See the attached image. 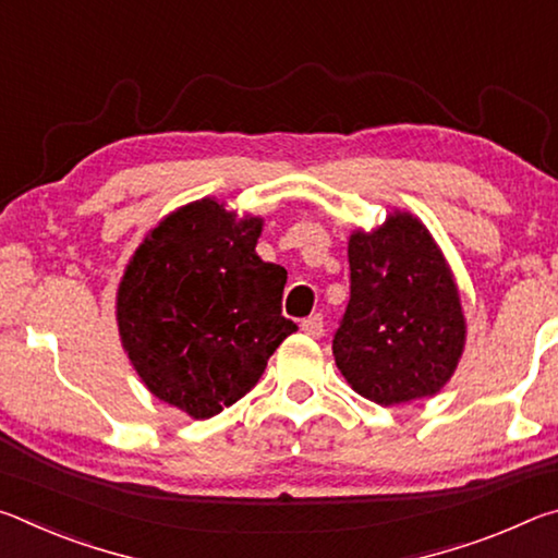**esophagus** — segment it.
<instances>
[{"instance_id": "esophagus-1", "label": "esophagus", "mask_w": 558, "mask_h": 558, "mask_svg": "<svg viewBox=\"0 0 558 558\" xmlns=\"http://www.w3.org/2000/svg\"><path fill=\"white\" fill-rule=\"evenodd\" d=\"M300 327H302V332L310 335V337H323L325 335V319H323V315H319V313L302 319Z\"/></svg>"}]
</instances>
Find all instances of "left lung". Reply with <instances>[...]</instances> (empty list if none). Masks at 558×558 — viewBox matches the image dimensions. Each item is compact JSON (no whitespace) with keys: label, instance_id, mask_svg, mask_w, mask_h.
<instances>
[{"label":"left lung","instance_id":"1","mask_svg":"<svg viewBox=\"0 0 558 558\" xmlns=\"http://www.w3.org/2000/svg\"><path fill=\"white\" fill-rule=\"evenodd\" d=\"M349 302L332 354L356 393L381 405L438 393L465 344L460 295L418 219L389 216L349 239Z\"/></svg>","mask_w":558,"mask_h":558}]
</instances>
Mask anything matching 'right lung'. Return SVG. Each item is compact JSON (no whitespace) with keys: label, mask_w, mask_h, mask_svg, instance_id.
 <instances>
[{"label":"right lung","mask_w":558,"mask_h":558,"mask_svg":"<svg viewBox=\"0 0 558 558\" xmlns=\"http://www.w3.org/2000/svg\"><path fill=\"white\" fill-rule=\"evenodd\" d=\"M260 219L202 199L147 233L122 276L118 327L157 399L211 418L248 393L298 329L282 317L288 272L256 253Z\"/></svg>","instance_id":"right-lung-1"}]
</instances>
